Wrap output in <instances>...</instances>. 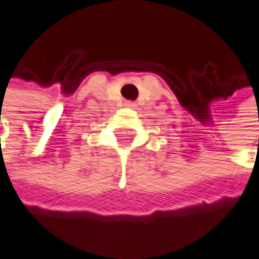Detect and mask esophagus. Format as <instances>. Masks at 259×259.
<instances>
[{
    "label": "esophagus",
    "mask_w": 259,
    "mask_h": 259,
    "mask_svg": "<svg viewBox=\"0 0 259 259\" xmlns=\"http://www.w3.org/2000/svg\"><path fill=\"white\" fill-rule=\"evenodd\" d=\"M125 107H128V108H134V107H135V104H134V102H125Z\"/></svg>",
    "instance_id": "1"
}]
</instances>
